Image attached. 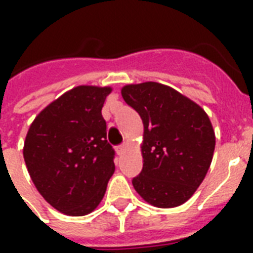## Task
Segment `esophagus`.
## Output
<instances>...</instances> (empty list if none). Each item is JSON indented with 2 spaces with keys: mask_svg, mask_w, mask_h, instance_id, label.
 Here are the masks:
<instances>
[{
  "mask_svg": "<svg viewBox=\"0 0 253 253\" xmlns=\"http://www.w3.org/2000/svg\"><path fill=\"white\" fill-rule=\"evenodd\" d=\"M126 150H127V143H123V144H121V146L117 147V154L123 155Z\"/></svg>",
  "mask_w": 253,
  "mask_h": 253,
  "instance_id": "esophagus-1",
  "label": "esophagus"
}]
</instances>
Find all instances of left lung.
<instances>
[{"label":"left lung","instance_id":"8db88e82","mask_svg":"<svg viewBox=\"0 0 253 253\" xmlns=\"http://www.w3.org/2000/svg\"><path fill=\"white\" fill-rule=\"evenodd\" d=\"M121 93L144 126L143 169L132 178L135 190L156 208L185 204L211 164L215 134L208 114L192 99L159 83L126 85Z\"/></svg>","mask_w":253,"mask_h":253}]
</instances>
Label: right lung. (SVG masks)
<instances>
[{
    "mask_svg": "<svg viewBox=\"0 0 253 253\" xmlns=\"http://www.w3.org/2000/svg\"><path fill=\"white\" fill-rule=\"evenodd\" d=\"M110 93V86L73 87L44 107L26 135L30 177L42 197L65 215L93 211L115 170L101 113Z\"/></svg>",
    "mask_w": 253,
    "mask_h": 253,
    "instance_id": "right-lung-1",
    "label": "right lung"
}]
</instances>
